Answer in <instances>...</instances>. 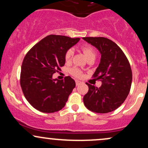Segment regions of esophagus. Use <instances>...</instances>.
<instances>
[{
    "label": "esophagus",
    "instance_id": "esophagus-1",
    "mask_svg": "<svg viewBox=\"0 0 148 148\" xmlns=\"http://www.w3.org/2000/svg\"><path fill=\"white\" fill-rule=\"evenodd\" d=\"M81 81H79V80H76V86H79V85L81 84Z\"/></svg>",
    "mask_w": 148,
    "mask_h": 148
}]
</instances>
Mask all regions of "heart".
Masks as SVG:
<instances>
[{"label": "heart", "instance_id": "heart-1", "mask_svg": "<svg viewBox=\"0 0 148 148\" xmlns=\"http://www.w3.org/2000/svg\"><path fill=\"white\" fill-rule=\"evenodd\" d=\"M82 51L84 52L85 56L86 58H95L96 56V52L95 49L90 45H84L82 47ZM73 55H74V51L72 49L67 50V51L65 53V60L67 62H69L72 59ZM71 72L74 76L76 77H80L82 76V73L81 70L77 68H73L71 70Z\"/></svg>", "mask_w": 148, "mask_h": 148}]
</instances>
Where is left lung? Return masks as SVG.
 <instances>
[{
  "mask_svg": "<svg viewBox=\"0 0 148 148\" xmlns=\"http://www.w3.org/2000/svg\"><path fill=\"white\" fill-rule=\"evenodd\" d=\"M83 39L101 54L100 62L93 76L102 83L99 88L87 84L89 90L84 97L85 106L95 113L113 111L130 93L132 81L130 62L121 49L109 39L101 37Z\"/></svg>",
  "mask_w": 148,
  "mask_h": 148,
  "instance_id": "8db88e82",
  "label": "left lung"
}]
</instances>
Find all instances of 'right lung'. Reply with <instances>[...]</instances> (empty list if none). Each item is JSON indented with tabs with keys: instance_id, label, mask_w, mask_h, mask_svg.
<instances>
[{
	"instance_id": "right-lung-1",
	"label": "right lung",
	"mask_w": 148,
	"mask_h": 148,
	"mask_svg": "<svg viewBox=\"0 0 148 148\" xmlns=\"http://www.w3.org/2000/svg\"><path fill=\"white\" fill-rule=\"evenodd\" d=\"M80 38L51 35L37 43L23 60L20 84L27 101L43 113H54L65 106L76 86L70 76L53 79L65 63V53Z\"/></svg>"
}]
</instances>
